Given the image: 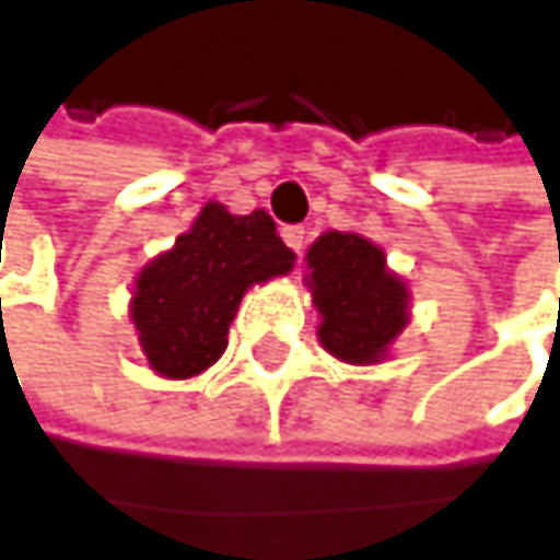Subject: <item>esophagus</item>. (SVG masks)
Masks as SVG:
<instances>
[{"instance_id":"1","label":"esophagus","mask_w":560,"mask_h":560,"mask_svg":"<svg viewBox=\"0 0 560 560\" xmlns=\"http://www.w3.org/2000/svg\"><path fill=\"white\" fill-rule=\"evenodd\" d=\"M281 240H284V243H288V246H291V249H294V253L301 256V253H304V243H307V230H304V228H284V230H281Z\"/></svg>"}]
</instances>
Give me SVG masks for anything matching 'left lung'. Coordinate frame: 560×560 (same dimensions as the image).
Returning a JSON list of instances; mask_svg holds the SVG:
<instances>
[{
    "label": "left lung",
    "mask_w": 560,
    "mask_h": 560,
    "mask_svg": "<svg viewBox=\"0 0 560 560\" xmlns=\"http://www.w3.org/2000/svg\"><path fill=\"white\" fill-rule=\"evenodd\" d=\"M307 279L320 314V346L349 365L384 362L410 324V288L387 269V256L362 233L327 230L307 256Z\"/></svg>",
    "instance_id": "1"
}]
</instances>
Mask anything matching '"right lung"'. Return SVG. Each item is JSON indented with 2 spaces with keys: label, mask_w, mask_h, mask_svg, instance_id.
<instances>
[{
  "label": "right lung",
  "mask_w": 560,
  "mask_h": 560,
  "mask_svg": "<svg viewBox=\"0 0 560 560\" xmlns=\"http://www.w3.org/2000/svg\"><path fill=\"white\" fill-rule=\"evenodd\" d=\"M294 253L266 211L230 214L208 201L173 249L153 256L133 279L130 324L147 365L163 378H195L224 349L243 294L288 276Z\"/></svg>",
  "instance_id": "add662e5"
}]
</instances>
